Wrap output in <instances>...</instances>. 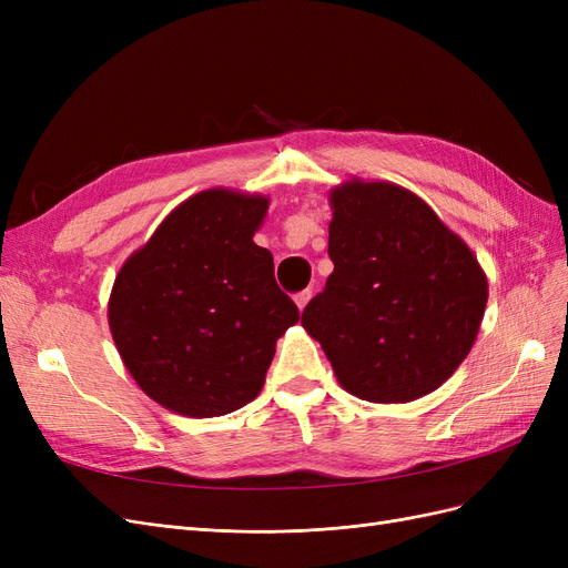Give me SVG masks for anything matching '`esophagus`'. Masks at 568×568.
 Returning <instances> with one entry per match:
<instances>
[{
	"label": "esophagus",
	"mask_w": 568,
	"mask_h": 568,
	"mask_svg": "<svg viewBox=\"0 0 568 568\" xmlns=\"http://www.w3.org/2000/svg\"><path fill=\"white\" fill-rule=\"evenodd\" d=\"M311 298H313V291L311 288H303V291H298L296 294V305H298V311H303V307L311 303Z\"/></svg>",
	"instance_id": "esophagus-1"
}]
</instances>
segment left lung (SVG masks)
<instances>
[{
  "label": "left lung",
  "mask_w": 568,
  "mask_h": 568,
  "mask_svg": "<svg viewBox=\"0 0 568 568\" xmlns=\"http://www.w3.org/2000/svg\"><path fill=\"white\" fill-rule=\"evenodd\" d=\"M334 272L303 311L338 384L369 403L436 390L469 355L488 303L476 255L407 189L351 180L332 196Z\"/></svg>",
  "instance_id": "8db88e82"
}]
</instances>
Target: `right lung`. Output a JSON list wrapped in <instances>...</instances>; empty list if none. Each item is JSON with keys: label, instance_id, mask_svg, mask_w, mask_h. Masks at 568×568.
I'll return each mask as SVG.
<instances>
[{"label": "right lung", "instance_id": "right-lung-1", "mask_svg": "<svg viewBox=\"0 0 568 568\" xmlns=\"http://www.w3.org/2000/svg\"><path fill=\"white\" fill-rule=\"evenodd\" d=\"M267 199L205 189L180 203L120 267L109 326L132 379L165 409L220 417L265 384L298 307L253 242Z\"/></svg>", "mask_w": 568, "mask_h": 568}]
</instances>
